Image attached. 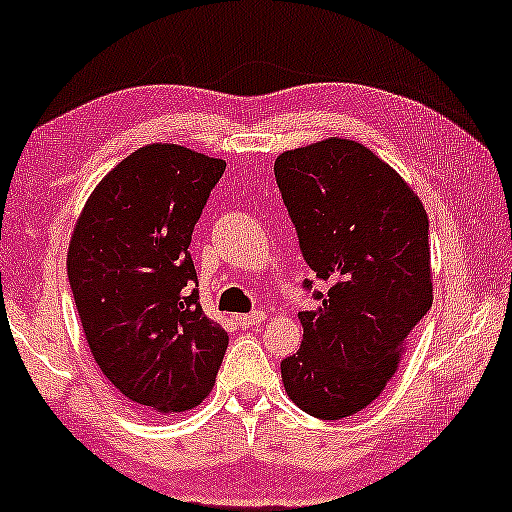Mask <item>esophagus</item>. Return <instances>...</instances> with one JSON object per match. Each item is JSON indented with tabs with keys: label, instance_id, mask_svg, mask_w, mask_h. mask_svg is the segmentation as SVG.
Here are the masks:
<instances>
[{
	"label": "esophagus",
	"instance_id": "34e87169",
	"mask_svg": "<svg viewBox=\"0 0 512 512\" xmlns=\"http://www.w3.org/2000/svg\"><path fill=\"white\" fill-rule=\"evenodd\" d=\"M265 321V314L263 312H251V314H240L237 317V324H240L242 328H254V326H261Z\"/></svg>",
	"mask_w": 512,
	"mask_h": 512
}]
</instances>
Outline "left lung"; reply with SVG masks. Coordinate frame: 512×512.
Here are the masks:
<instances>
[{
    "instance_id": "left-lung-1",
    "label": "left lung",
    "mask_w": 512,
    "mask_h": 512,
    "mask_svg": "<svg viewBox=\"0 0 512 512\" xmlns=\"http://www.w3.org/2000/svg\"><path fill=\"white\" fill-rule=\"evenodd\" d=\"M275 177L305 263L328 284L298 312L303 345L282 361L284 389L307 415L349 417L382 394L433 303L426 209L352 139L284 151Z\"/></svg>"
}]
</instances>
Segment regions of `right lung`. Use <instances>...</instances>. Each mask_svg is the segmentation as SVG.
I'll list each match as a JSON object with an SVG mask.
<instances>
[{
	"label": "right lung",
	"instance_id": "add662e5",
	"mask_svg": "<svg viewBox=\"0 0 512 512\" xmlns=\"http://www.w3.org/2000/svg\"><path fill=\"white\" fill-rule=\"evenodd\" d=\"M226 163L149 144L104 177L76 221L67 275L104 377L139 408L186 412L205 401L228 333L200 307L188 251Z\"/></svg>",
	"mask_w": 512,
	"mask_h": 512
}]
</instances>
